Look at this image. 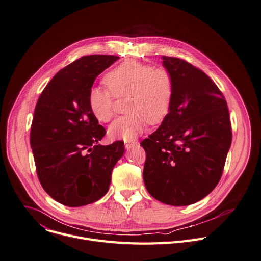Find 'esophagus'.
I'll return each mask as SVG.
<instances>
[{"mask_svg":"<svg viewBox=\"0 0 261 261\" xmlns=\"http://www.w3.org/2000/svg\"><path fill=\"white\" fill-rule=\"evenodd\" d=\"M137 145V141H125V148L127 149V150H129V149H131V148H133V147H135Z\"/></svg>","mask_w":261,"mask_h":261,"instance_id":"34e87169","label":"esophagus"}]
</instances>
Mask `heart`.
<instances>
[{"label":"heart","mask_w":261,"mask_h":261,"mask_svg":"<svg viewBox=\"0 0 261 261\" xmlns=\"http://www.w3.org/2000/svg\"><path fill=\"white\" fill-rule=\"evenodd\" d=\"M109 88L91 87L88 106L97 120L109 122L114 114V98L128 97L129 114L117 117L109 127L112 138L132 140L144 131L147 123L156 125L168 116L174 98L173 74L164 66L130 59L118 64L104 77Z\"/></svg>","instance_id":"b5f03b06"}]
</instances>
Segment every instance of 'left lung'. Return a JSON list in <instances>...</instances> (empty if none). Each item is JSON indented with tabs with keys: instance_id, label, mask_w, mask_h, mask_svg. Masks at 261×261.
Wrapping results in <instances>:
<instances>
[{
	"instance_id": "8db88e82",
	"label": "left lung",
	"mask_w": 261,
	"mask_h": 261,
	"mask_svg": "<svg viewBox=\"0 0 261 261\" xmlns=\"http://www.w3.org/2000/svg\"><path fill=\"white\" fill-rule=\"evenodd\" d=\"M162 59L174 77V98L160 127L140 144L146 151L143 176L153 198L185 206L218 185L231 146V122L225 97L204 72L180 58Z\"/></svg>"
}]
</instances>
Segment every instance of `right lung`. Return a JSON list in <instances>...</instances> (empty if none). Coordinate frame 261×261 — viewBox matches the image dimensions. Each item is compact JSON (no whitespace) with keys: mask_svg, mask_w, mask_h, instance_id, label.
I'll return each instance as SVG.
<instances>
[{"mask_svg":"<svg viewBox=\"0 0 261 261\" xmlns=\"http://www.w3.org/2000/svg\"><path fill=\"white\" fill-rule=\"evenodd\" d=\"M118 58L83 56L60 69L38 98L30 131L36 173L45 193L62 205L84 206L105 196L124 154L122 140L98 145L106 130L87 101L98 75Z\"/></svg>","mask_w":261,"mask_h":261,"instance_id":"obj_1","label":"right lung"}]
</instances>
